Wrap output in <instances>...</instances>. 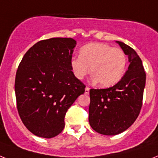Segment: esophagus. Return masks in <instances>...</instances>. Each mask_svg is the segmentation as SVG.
<instances>
[{
	"mask_svg": "<svg viewBox=\"0 0 158 158\" xmlns=\"http://www.w3.org/2000/svg\"><path fill=\"white\" fill-rule=\"evenodd\" d=\"M89 91H90V88H88V87H86V88H85V93H86V94H89Z\"/></svg>",
	"mask_w": 158,
	"mask_h": 158,
	"instance_id": "34e87169",
	"label": "esophagus"
}]
</instances>
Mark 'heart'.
Segmentation results:
<instances>
[{"label": "heart", "instance_id": "heart-1", "mask_svg": "<svg viewBox=\"0 0 158 158\" xmlns=\"http://www.w3.org/2000/svg\"><path fill=\"white\" fill-rule=\"evenodd\" d=\"M127 63V56L121 48L106 43H91L80 49L79 56L71 58L70 67L78 79H83L92 71L93 80L107 88L121 80Z\"/></svg>", "mask_w": 158, "mask_h": 158}]
</instances>
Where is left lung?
<instances>
[{"label":"left lung","mask_w":158,"mask_h":158,"mask_svg":"<svg viewBox=\"0 0 158 158\" xmlns=\"http://www.w3.org/2000/svg\"><path fill=\"white\" fill-rule=\"evenodd\" d=\"M130 65L120 81L103 89H90L89 123L97 132L114 135L134 123L143 105L146 74L137 52L123 42L117 41Z\"/></svg>","instance_id":"left-lung-1"}]
</instances>
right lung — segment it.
I'll use <instances>...</instances> for the list:
<instances>
[{
    "label": "right lung",
    "mask_w": 158,
    "mask_h": 158,
    "mask_svg": "<svg viewBox=\"0 0 158 158\" xmlns=\"http://www.w3.org/2000/svg\"><path fill=\"white\" fill-rule=\"evenodd\" d=\"M76 41L51 38L28 49L15 77L17 109L26 127L39 137L52 138L62 131L68 109L86 86L74 75L70 60Z\"/></svg>",
    "instance_id": "right-lung-1"
}]
</instances>
